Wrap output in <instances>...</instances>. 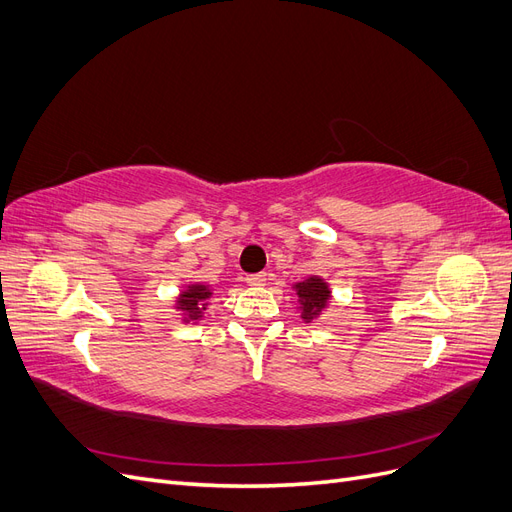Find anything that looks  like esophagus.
Instances as JSON below:
<instances>
[{
	"instance_id": "obj_1",
	"label": "esophagus",
	"mask_w": 512,
	"mask_h": 512,
	"mask_svg": "<svg viewBox=\"0 0 512 512\" xmlns=\"http://www.w3.org/2000/svg\"><path fill=\"white\" fill-rule=\"evenodd\" d=\"M247 284L250 286H254V288H258V286H265L267 284V273H254V275H247V280H245Z\"/></svg>"
}]
</instances>
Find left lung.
Segmentation results:
<instances>
[{
  "label": "left lung",
  "instance_id": "8db88e82",
  "mask_svg": "<svg viewBox=\"0 0 512 512\" xmlns=\"http://www.w3.org/2000/svg\"><path fill=\"white\" fill-rule=\"evenodd\" d=\"M294 290H297L299 305H301V318L305 322L316 320L322 314V309L329 305L331 288L318 275H312V277H307V280L294 284Z\"/></svg>",
  "mask_w": 512,
  "mask_h": 512
}]
</instances>
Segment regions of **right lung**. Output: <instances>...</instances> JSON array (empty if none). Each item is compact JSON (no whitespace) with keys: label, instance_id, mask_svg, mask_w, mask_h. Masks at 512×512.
Here are the masks:
<instances>
[{"label":"right lung","instance_id":"1","mask_svg":"<svg viewBox=\"0 0 512 512\" xmlns=\"http://www.w3.org/2000/svg\"><path fill=\"white\" fill-rule=\"evenodd\" d=\"M211 288L207 284H190L185 288L179 299H177V309L183 312V322H192L203 318V312L207 309V301L211 299Z\"/></svg>","mask_w":512,"mask_h":512}]
</instances>
